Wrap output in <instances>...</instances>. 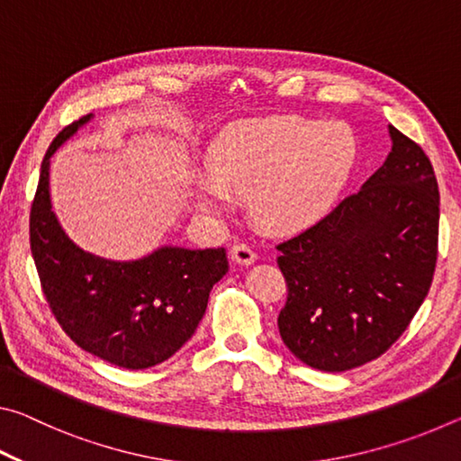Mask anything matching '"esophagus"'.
<instances>
[{
    "instance_id": "esophagus-1",
    "label": "esophagus",
    "mask_w": 461,
    "mask_h": 461,
    "mask_svg": "<svg viewBox=\"0 0 461 461\" xmlns=\"http://www.w3.org/2000/svg\"><path fill=\"white\" fill-rule=\"evenodd\" d=\"M231 260L236 264H241V267H249L256 260V252L248 244H236L231 248Z\"/></svg>"
}]
</instances>
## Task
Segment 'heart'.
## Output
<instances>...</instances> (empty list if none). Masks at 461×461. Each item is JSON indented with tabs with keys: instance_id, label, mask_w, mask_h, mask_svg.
<instances>
[{
	"instance_id": "heart-1",
	"label": "heart",
	"mask_w": 461,
	"mask_h": 461,
	"mask_svg": "<svg viewBox=\"0 0 461 461\" xmlns=\"http://www.w3.org/2000/svg\"><path fill=\"white\" fill-rule=\"evenodd\" d=\"M356 162V140L338 122L276 115L236 122L207 150L212 176L194 197L205 212L221 213L231 191L249 193L254 220L272 231H294L319 220L338 199Z\"/></svg>"
}]
</instances>
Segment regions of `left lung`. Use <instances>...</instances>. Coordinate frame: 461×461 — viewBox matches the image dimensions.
<instances>
[{"mask_svg": "<svg viewBox=\"0 0 461 461\" xmlns=\"http://www.w3.org/2000/svg\"><path fill=\"white\" fill-rule=\"evenodd\" d=\"M393 150L362 189L280 244L288 285L278 315L303 364L346 372L376 360L407 330L431 286L439 189L420 146L388 126Z\"/></svg>", "mask_w": 461, "mask_h": 461, "instance_id": "8db88e82", "label": "left lung"}]
</instances>
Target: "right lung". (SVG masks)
I'll list each match as a JSON object with an SVG mask.
<instances>
[{"mask_svg": "<svg viewBox=\"0 0 461 461\" xmlns=\"http://www.w3.org/2000/svg\"><path fill=\"white\" fill-rule=\"evenodd\" d=\"M93 113L52 140L30 212V248L46 301L77 346L128 370L168 360L193 338L228 272L223 248L160 246L138 260H109L75 244L50 199V158Z\"/></svg>", "mask_w": 461, "mask_h": 461, "instance_id": "1", "label": "right lung"}]
</instances>
